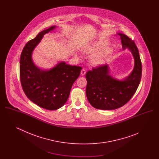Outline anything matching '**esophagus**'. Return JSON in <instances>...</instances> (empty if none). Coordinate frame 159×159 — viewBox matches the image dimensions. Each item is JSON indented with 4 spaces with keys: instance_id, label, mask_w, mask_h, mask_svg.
Masks as SVG:
<instances>
[{
    "instance_id": "obj_1",
    "label": "esophagus",
    "mask_w": 159,
    "mask_h": 159,
    "mask_svg": "<svg viewBox=\"0 0 159 159\" xmlns=\"http://www.w3.org/2000/svg\"><path fill=\"white\" fill-rule=\"evenodd\" d=\"M80 74L82 76H84L86 74V70L84 68H83L82 70H81V72H80Z\"/></svg>"
}]
</instances>
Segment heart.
<instances>
[{
    "label": "heart",
    "instance_id": "heart-1",
    "mask_svg": "<svg viewBox=\"0 0 159 159\" xmlns=\"http://www.w3.org/2000/svg\"><path fill=\"white\" fill-rule=\"evenodd\" d=\"M105 45L104 44L99 43L97 45L93 46L91 49H89L88 51L89 52H98L100 50L104 48ZM104 62V56L103 55H95L90 60V63L91 65L94 66H98L102 64Z\"/></svg>",
    "mask_w": 159,
    "mask_h": 159
}]
</instances>
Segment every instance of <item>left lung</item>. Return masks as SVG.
Masks as SVG:
<instances>
[{
  "instance_id": "1",
  "label": "left lung",
  "mask_w": 159,
  "mask_h": 159,
  "mask_svg": "<svg viewBox=\"0 0 159 159\" xmlns=\"http://www.w3.org/2000/svg\"><path fill=\"white\" fill-rule=\"evenodd\" d=\"M117 34L120 37L123 49L128 48L132 54L134 67L128 76L121 80L110 75L108 64L86 73V97L91 106L97 109L115 110L124 106L133 97L141 81L142 64L135 43L125 34Z\"/></svg>"
}]
</instances>
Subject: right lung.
Masks as SVG:
<instances>
[{"mask_svg": "<svg viewBox=\"0 0 159 159\" xmlns=\"http://www.w3.org/2000/svg\"><path fill=\"white\" fill-rule=\"evenodd\" d=\"M56 27L51 26L29 41L23 48L20 62V80L25 94L33 102L49 110H57L65 104L82 68L61 61L53 68L43 70L34 63V49L43 36Z\"/></svg>", "mask_w": 159, "mask_h": 159, "instance_id": "obj_1", "label": "right lung"}]
</instances>
